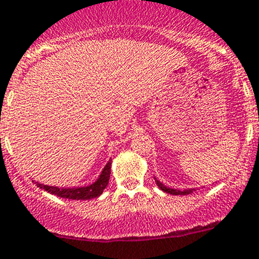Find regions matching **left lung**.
<instances>
[{"label": "left lung", "instance_id": "8db88e82", "mask_svg": "<svg viewBox=\"0 0 259 259\" xmlns=\"http://www.w3.org/2000/svg\"><path fill=\"white\" fill-rule=\"evenodd\" d=\"M156 185H158L159 189H162L164 193L172 194V195H189V194H193L194 190H195V189H187V190H184V191H180V190H176V189H169V187L164 186L162 182H159V181H156Z\"/></svg>", "mask_w": 259, "mask_h": 259}]
</instances>
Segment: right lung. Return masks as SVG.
<instances>
[{"label": "right lung", "instance_id": "add662e5", "mask_svg": "<svg viewBox=\"0 0 259 259\" xmlns=\"http://www.w3.org/2000/svg\"><path fill=\"white\" fill-rule=\"evenodd\" d=\"M110 168H111V160H109L108 164L101 172L100 177L97 179L96 182L86 187H74V189H60V187H54V186H47V185L37 184L38 187L44 189L45 191L50 194H54L56 196L65 199H74V200H89V199L97 198L101 195L106 186H108L109 177H110Z\"/></svg>", "mask_w": 259, "mask_h": 259}]
</instances>
